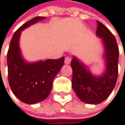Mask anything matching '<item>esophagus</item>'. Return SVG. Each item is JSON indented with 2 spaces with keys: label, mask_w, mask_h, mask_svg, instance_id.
Segmentation results:
<instances>
[{
  "label": "esophagus",
  "mask_w": 125,
  "mask_h": 125,
  "mask_svg": "<svg viewBox=\"0 0 125 125\" xmlns=\"http://www.w3.org/2000/svg\"><path fill=\"white\" fill-rule=\"evenodd\" d=\"M70 61H71V59H70V57H66V58H65V59H64V63H65L66 64H70Z\"/></svg>",
  "instance_id": "34e87169"
}]
</instances>
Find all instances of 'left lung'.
Returning a JSON list of instances; mask_svg holds the SVG:
<instances>
[{
    "label": "left lung",
    "mask_w": 125,
    "mask_h": 125,
    "mask_svg": "<svg viewBox=\"0 0 125 125\" xmlns=\"http://www.w3.org/2000/svg\"><path fill=\"white\" fill-rule=\"evenodd\" d=\"M96 36L102 40L103 58L105 69L101 75H94L88 67L76 56H73L72 87L79 99L85 104H98L112 93L118 78L119 51L114 35L99 21Z\"/></svg>",
    "instance_id": "obj_1"
}]
</instances>
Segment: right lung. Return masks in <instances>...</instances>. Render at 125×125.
<instances>
[{"mask_svg": "<svg viewBox=\"0 0 125 125\" xmlns=\"http://www.w3.org/2000/svg\"><path fill=\"white\" fill-rule=\"evenodd\" d=\"M46 17L37 16L22 25L13 34L7 52L8 80L12 93L21 102L34 104L45 100L51 92L52 82L64 65V58L28 62L19 47L21 31Z\"/></svg>", "mask_w": 125, "mask_h": 125, "instance_id": "1", "label": "right lung"}]
</instances>
